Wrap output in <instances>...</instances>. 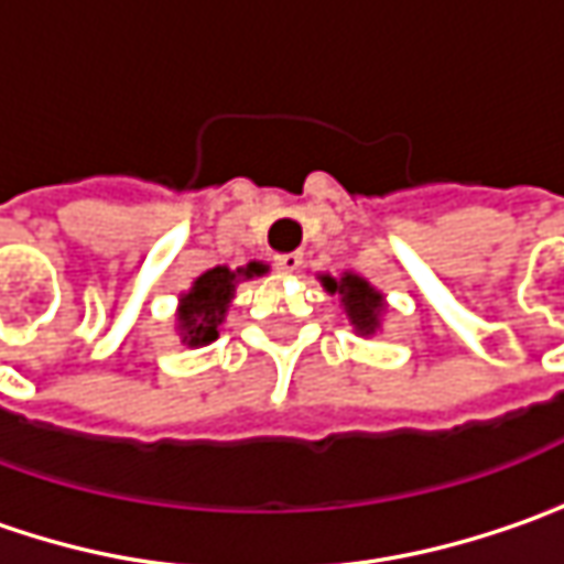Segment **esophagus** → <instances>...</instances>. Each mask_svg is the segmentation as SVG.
<instances>
[{"label": "esophagus", "mask_w": 564, "mask_h": 564, "mask_svg": "<svg viewBox=\"0 0 564 564\" xmlns=\"http://www.w3.org/2000/svg\"><path fill=\"white\" fill-rule=\"evenodd\" d=\"M274 264H278V271H283V274H296L303 268V254L300 251H286V254L274 258Z\"/></svg>", "instance_id": "34e87169"}]
</instances>
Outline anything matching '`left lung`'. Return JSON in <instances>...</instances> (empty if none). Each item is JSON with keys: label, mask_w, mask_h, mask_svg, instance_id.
<instances>
[{"label": "left lung", "mask_w": 564, "mask_h": 564, "mask_svg": "<svg viewBox=\"0 0 564 564\" xmlns=\"http://www.w3.org/2000/svg\"><path fill=\"white\" fill-rule=\"evenodd\" d=\"M322 286L328 290V293H338L341 296V306H345V313H348L350 325H354V332L357 335H377L380 332V322H382V310H386V303H382V293L373 286L370 281H364L360 274H345V278H322Z\"/></svg>", "instance_id": "8db88e82"}]
</instances>
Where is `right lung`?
<instances>
[{
    "mask_svg": "<svg viewBox=\"0 0 564 564\" xmlns=\"http://www.w3.org/2000/svg\"><path fill=\"white\" fill-rule=\"evenodd\" d=\"M268 271V264L251 261L246 268H210L204 271L194 286L182 293L178 300V335L187 348H204L219 338V325L226 318V310L236 296V283L249 281V278H261Z\"/></svg>",
    "mask_w": 564,
    "mask_h": 564,
    "instance_id": "obj_1",
    "label": "right lung"
}]
</instances>
